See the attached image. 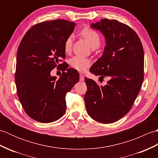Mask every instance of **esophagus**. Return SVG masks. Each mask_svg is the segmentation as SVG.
I'll list each match as a JSON object with an SVG mask.
<instances>
[{"label":"esophagus","mask_w":158,"mask_h":158,"mask_svg":"<svg viewBox=\"0 0 158 158\" xmlns=\"http://www.w3.org/2000/svg\"><path fill=\"white\" fill-rule=\"evenodd\" d=\"M79 81H84V76H83V75H81V74L79 75Z\"/></svg>","instance_id":"34e87169"}]
</instances>
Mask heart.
I'll list each match as a JSON object with an SVG mask.
<instances>
[{"label": "heart", "instance_id": "heart-1", "mask_svg": "<svg viewBox=\"0 0 158 158\" xmlns=\"http://www.w3.org/2000/svg\"><path fill=\"white\" fill-rule=\"evenodd\" d=\"M81 35L89 43L90 46L93 49L98 48L100 44V36L94 30L88 27L83 28L81 31ZM73 45V36H69L67 37L64 42V51L66 53H69L71 51ZM70 65L73 69L78 70L79 72H84L87 68L91 64L90 60L82 58L81 56H74L70 60Z\"/></svg>", "mask_w": 158, "mask_h": 158}]
</instances>
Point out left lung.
<instances>
[{"mask_svg": "<svg viewBox=\"0 0 158 158\" xmlns=\"http://www.w3.org/2000/svg\"><path fill=\"white\" fill-rule=\"evenodd\" d=\"M91 27L105 36L102 56L90 68L100 78L109 76L105 86L85 77L84 96L88 115L97 122L111 123L130 111L144 79V51L138 35L115 19H102Z\"/></svg>", "mask_w": 158, "mask_h": 158, "instance_id": "left-lung-1", "label": "left lung"}]
</instances>
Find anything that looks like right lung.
Returning a JSON list of instances; mask_svg holds the SVG:
<instances>
[{
    "label": "right lung",
    "instance_id": "1",
    "mask_svg": "<svg viewBox=\"0 0 158 158\" xmlns=\"http://www.w3.org/2000/svg\"><path fill=\"white\" fill-rule=\"evenodd\" d=\"M75 23L56 19L38 23L23 36L18 47L15 81L18 98L29 117L41 123L59 119L66 109V95L79 81V73L65 62L64 42ZM58 80L50 75L56 67Z\"/></svg>",
    "mask_w": 158,
    "mask_h": 158
}]
</instances>
